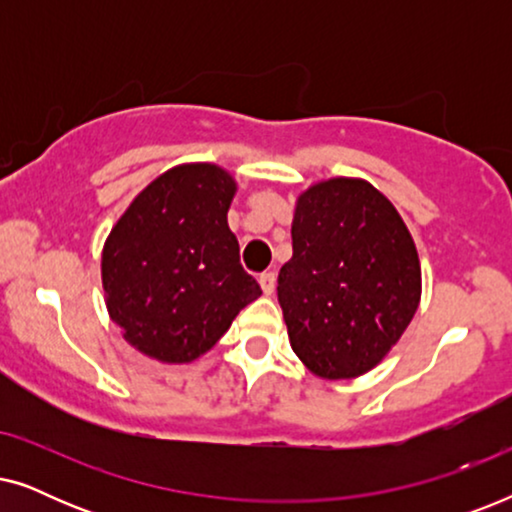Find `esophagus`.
<instances>
[{"label": "esophagus", "mask_w": 512, "mask_h": 512, "mask_svg": "<svg viewBox=\"0 0 512 512\" xmlns=\"http://www.w3.org/2000/svg\"><path fill=\"white\" fill-rule=\"evenodd\" d=\"M258 282H261V289H263L265 296H270V293L275 291V282H277L275 272H263V275L258 277Z\"/></svg>", "instance_id": "esophagus-1"}]
</instances>
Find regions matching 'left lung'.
I'll use <instances>...</instances> for the list:
<instances>
[{
  "label": "left lung",
  "instance_id": "left-lung-1",
  "mask_svg": "<svg viewBox=\"0 0 512 512\" xmlns=\"http://www.w3.org/2000/svg\"><path fill=\"white\" fill-rule=\"evenodd\" d=\"M293 256L277 298L298 359L326 380L368 373L415 317L422 270L396 207L363 179H328L298 198Z\"/></svg>",
  "mask_w": 512,
  "mask_h": 512
}]
</instances>
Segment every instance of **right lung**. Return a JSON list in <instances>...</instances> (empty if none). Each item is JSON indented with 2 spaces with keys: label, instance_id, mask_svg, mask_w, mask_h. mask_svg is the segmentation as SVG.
<instances>
[{
  "label": "right lung",
  "instance_id": "obj_1",
  "mask_svg": "<svg viewBox=\"0 0 512 512\" xmlns=\"http://www.w3.org/2000/svg\"><path fill=\"white\" fill-rule=\"evenodd\" d=\"M235 181L209 163L160 174L132 200L102 251L109 317L139 352L188 363L212 349L261 286L228 228Z\"/></svg>",
  "mask_w": 512,
  "mask_h": 512
}]
</instances>
